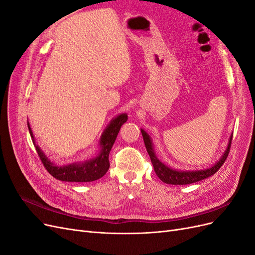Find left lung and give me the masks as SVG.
<instances>
[{
	"label": "left lung",
	"instance_id": "8db88e82",
	"mask_svg": "<svg viewBox=\"0 0 255 255\" xmlns=\"http://www.w3.org/2000/svg\"><path fill=\"white\" fill-rule=\"evenodd\" d=\"M141 134L143 137L145 149H146V151H148V154H149V156L152 161V165L154 167V171H155L156 175L164 183L172 184V185L192 184V183H196L199 181H202V180L206 179V177L212 176L213 174H215L219 170L220 167L223 165V163H225L228 155H229L231 142H232V137H233V134L231 135L228 146H227V150L225 151V153H223L221 158L211 168L203 169V170L181 171V170H175V169H172L170 167L166 166L164 163H161V161L155 155V152H154V148H153V143H152L151 137L149 136V134L145 133L142 128H141Z\"/></svg>",
	"mask_w": 255,
	"mask_h": 255
}]
</instances>
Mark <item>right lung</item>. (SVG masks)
<instances>
[{"instance_id": "obj_1", "label": "right lung", "mask_w": 255, "mask_h": 255, "mask_svg": "<svg viewBox=\"0 0 255 255\" xmlns=\"http://www.w3.org/2000/svg\"><path fill=\"white\" fill-rule=\"evenodd\" d=\"M128 120L127 114H121L114 118L100 138V152L94 158L85 160L83 163H73L66 166L54 165L52 161L44 155V153L40 150L38 144L35 143L34 135L32 133L29 123L27 122V127L30 137L36 146V151L39 155L43 166L47 169L48 172L53 175L55 179L65 182H92L100 177H102L107 170L110 169L109 155L112 150V146L115 143L116 138L120 130V128Z\"/></svg>"}]
</instances>
